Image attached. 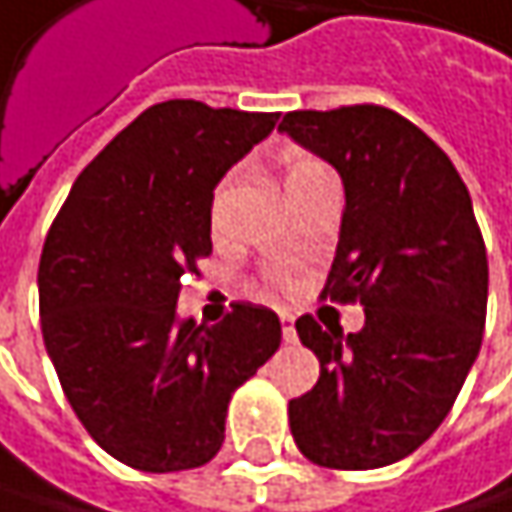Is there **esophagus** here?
Returning <instances> with one entry per match:
<instances>
[{
	"instance_id": "1",
	"label": "esophagus",
	"mask_w": 512,
	"mask_h": 512,
	"mask_svg": "<svg viewBox=\"0 0 512 512\" xmlns=\"http://www.w3.org/2000/svg\"><path fill=\"white\" fill-rule=\"evenodd\" d=\"M281 331H284V340H287V343L296 340V316L287 313V310H281Z\"/></svg>"
}]
</instances>
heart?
<instances>
[{
    "instance_id": "b5f03b06",
    "label": "heart",
    "mask_w": 512,
    "mask_h": 512,
    "mask_svg": "<svg viewBox=\"0 0 512 512\" xmlns=\"http://www.w3.org/2000/svg\"><path fill=\"white\" fill-rule=\"evenodd\" d=\"M316 172H325V166L316 161V158H296V161H290V166H287V184L290 181H299V178H307V175H316ZM266 284L272 290H290L293 287V278H290L287 269H272L266 275Z\"/></svg>"
}]
</instances>
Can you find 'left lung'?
I'll use <instances>...</instances> for the list:
<instances>
[{
    "mask_svg": "<svg viewBox=\"0 0 512 512\" xmlns=\"http://www.w3.org/2000/svg\"><path fill=\"white\" fill-rule=\"evenodd\" d=\"M343 178L346 210L322 299L360 302L357 334L296 322L319 381L290 401L304 457L381 469L448 416L484 340L487 246L469 190L440 146L381 105L293 111L278 125Z\"/></svg>",
    "mask_w": 512,
    "mask_h": 512,
    "instance_id": "obj_1",
    "label": "left lung"
}]
</instances>
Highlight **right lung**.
Returning a JSON list of instances; mask_svg holds the SVG:
<instances>
[{"instance_id":"1","label":"right lung","mask_w":512,"mask_h":512,"mask_svg":"<svg viewBox=\"0 0 512 512\" xmlns=\"http://www.w3.org/2000/svg\"><path fill=\"white\" fill-rule=\"evenodd\" d=\"M278 114L169 99L84 166L37 269L40 328L87 434L140 472L205 466L237 387L281 346L269 307L231 304L216 325L178 319L181 275L210 255L219 178Z\"/></svg>"}]
</instances>
